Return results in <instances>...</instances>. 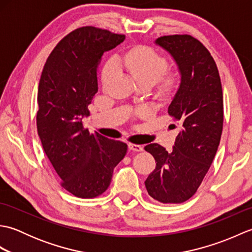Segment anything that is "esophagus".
Masks as SVG:
<instances>
[{
    "mask_svg": "<svg viewBox=\"0 0 252 252\" xmlns=\"http://www.w3.org/2000/svg\"><path fill=\"white\" fill-rule=\"evenodd\" d=\"M129 149H130V151H133V152H142L143 146L136 145V144H129Z\"/></svg>",
    "mask_w": 252,
    "mask_h": 252,
    "instance_id": "1",
    "label": "esophagus"
}]
</instances>
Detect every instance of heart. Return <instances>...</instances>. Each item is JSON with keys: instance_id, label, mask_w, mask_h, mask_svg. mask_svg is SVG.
<instances>
[{"instance_id": "obj_1", "label": "heart", "mask_w": 252, "mask_h": 252, "mask_svg": "<svg viewBox=\"0 0 252 252\" xmlns=\"http://www.w3.org/2000/svg\"><path fill=\"white\" fill-rule=\"evenodd\" d=\"M120 65L134 78L137 83L156 84L168 69V62L156 51L147 46H135L126 51L119 57ZM118 71L117 62L110 61L105 66L101 80L106 85L116 76ZM176 85L174 76H167L162 81V92H170Z\"/></svg>"}]
</instances>
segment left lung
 Segmentation results:
<instances>
[{
  "mask_svg": "<svg viewBox=\"0 0 252 252\" xmlns=\"http://www.w3.org/2000/svg\"><path fill=\"white\" fill-rule=\"evenodd\" d=\"M155 43L172 56L181 76L179 89L168 108L178 123L179 134L171 153L157 143L145 146L157 162L145 186L154 199L181 203L197 191L220 144L221 79L210 53L191 35H164Z\"/></svg>",
  "mask_w": 252,
  "mask_h": 252,
  "instance_id": "1",
  "label": "left lung"
}]
</instances>
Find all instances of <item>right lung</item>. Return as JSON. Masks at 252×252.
I'll return each mask as SVG.
<instances>
[{
    "instance_id": "obj_1",
    "label": "right lung",
    "mask_w": 252,
    "mask_h": 252,
    "mask_svg": "<svg viewBox=\"0 0 252 252\" xmlns=\"http://www.w3.org/2000/svg\"><path fill=\"white\" fill-rule=\"evenodd\" d=\"M126 36L82 27L60 41L42 71L37 89V134L62 186L79 198H94L108 189L126 143L91 134L82 119L97 93V67L105 52Z\"/></svg>"
}]
</instances>
